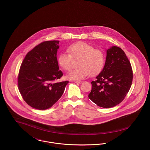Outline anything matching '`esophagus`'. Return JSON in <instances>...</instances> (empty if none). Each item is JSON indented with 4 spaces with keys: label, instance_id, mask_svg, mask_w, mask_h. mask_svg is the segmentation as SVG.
I'll use <instances>...</instances> for the list:
<instances>
[{
    "label": "esophagus",
    "instance_id": "34e87169",
    "mask_svg": "<svg viewBox=\"0 0 150 150\" xmlns=\"http://www.w3.org/2000/svg\"><path fill=\"white\" fill-rule=\"evenodd\" d=\"M74 82L75 83H77V84H81V83H82V81H75Z\"/></svg>",
    "mask_w": 150,
    "mask_h": 150
}]
</instances>
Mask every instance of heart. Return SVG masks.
<instances>
[{
    "instance_id": "1",
    "label": "heart",
    "mask_w": 150,
    "mask_h": 150,
    "mask_svg": "<svg viewBox=\"0 0 150 150\" xmlns=\"http://www.w3.org/2000/svg\"><path fill=\"white\" fill-rule=\"evenodd\" d=\"M68 50L69 53H61L58 58V63L64 70L71 69L72 57L79 59V68L71 70L66 75L67 78L74 80H80L89 74L96 75L103 68L105 56L102 50L95 49L93 46L85 42H78L71 45Z\"/></svg>"
}]
</instances>
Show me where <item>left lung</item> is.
<instances>
[{
  "mask_svg": "<svg viewBox=\"0 0 150 150\" xmlns=\"http://www.w3.org/2000/svg\"><path fill=\"white\" fill-rule=\"evenodd\" d=\"M91 82L88 97L97 106L110 108L119 104L132 86L133 71L130 63L120 48L112 46L106 50L103 70Z\"/></svg>",
  "mask_w": 150,
  "mask_h": 150,
  "instance_id": "1",
  "label": "left lung"
}]
</instances>
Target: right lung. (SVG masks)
<instances>
[{"label":"right lung","instance_id":"add662e5","mask_svg":"<svg viewBox=\"0 0 150 150\" xmlns=\"http://www.w3.org/2000/svg\"><path fill=\"white\" fill-rule=\"evenodd\" d=\"M59 41H46L28 53L22 63L18 77L19 91L33 108L44 110L62 96L69 81L55 83L63 73L59 70L57 52Z\"/></svg>","mask_w":150,"mask_h":150}]
</instances>
